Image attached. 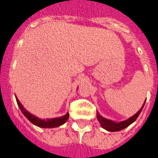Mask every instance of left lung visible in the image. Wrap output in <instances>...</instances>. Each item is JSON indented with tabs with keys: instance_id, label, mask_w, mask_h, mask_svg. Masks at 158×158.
I'll use <instances>...</instances> for the list:
<instances>
[{
	"instance_id": "obj_1",
	"label": "left lung",
	"mask_w": 158,
	"mask_h": 158,
	"mask_svg": "<svg viewBox=\"0 0 158 158\" xmlns=\"http://www.w3.org/2000/svg\"><path fill=\"white\" fill-rule=\"evenodd\" d=\"M145 103V102H144ZM144 103L143 104V106L142 107L140 108V110L135 114L133 116H131V118H129L127 120H124V121H121V122H114L113 120H110V119H107L106 118H103L102 115H100L98 112H96V114H97V119L98 121L100 122L101 124V126L102 127V128H104V129H106V131H121L123 129H125V128H127V127H129L131 124L135 121L137 118L139 117V115L141 113V111L143 109V106H144Z\"/></svg>"
}]
</instances>
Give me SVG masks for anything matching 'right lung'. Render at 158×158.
Wrapping results in <instances>:
<instances>
[{"label":"right lung","instance_id":"add662e5","mask_svg":"<svg viewBox=\"0 0 158 158\" xmlns=\"http://www.w3.org/2000/svg\"><path fill=\"white\" fill-rule=\"evenodd\" d=\"M16 102H17V104L19 106V109L21 110L22 114L27 117V119H29V121H31L33 125H35V126L39 127H42V128H52V127H60L63 124H64L67 121V119L69 118V114L67 113L65 115L62 116V117L47 118V119H41V118L36 117L33 114H30L28 111L26 110L24 108V106H22V104L17 99V97H16Z\"/></svg>","mask_w":158,"mask_h":158}]
</instances>
